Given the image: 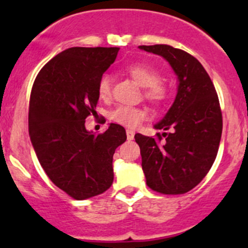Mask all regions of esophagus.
<instances>
[{"mask_svg": "<svg viewBox=\"0 0 248 248\" xmlns=\"http://www.w3.org/2000/svg\"><path fill=\"white\" fill-rule=\"evenodd\" d=\"M126 134H127V139H128V140H133L134 139V132L132 131V129H127Z\"/></svg>", "mask_w": 248, "mask_h": 248, "instance_id": "1", "label": "esophagus"}]
</instances>
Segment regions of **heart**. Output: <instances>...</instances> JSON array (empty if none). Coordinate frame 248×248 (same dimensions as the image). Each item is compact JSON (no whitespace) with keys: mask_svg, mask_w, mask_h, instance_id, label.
Instances as JSON below:
<instances>
[{"mask_svg":"<svg viewBox=\"0 0 248 248\" xmlns=\"http://www.w3.org/2000/svg\"><path fill=\"white\" fill-rule=\"evenodd\" d=\"M127 73L131 76L132 79L144 87L145 98L155 104H159L168 96L167 86L158 80V74L150 67L144 64H133L127 68ZM98 96L101 98H108L111 93V78L108 74L103 76L98 81ZM111 119L120 124L126 127H137L142 120L146 117V112L144 109L136 108V107H117L111 112Z\"/></svg>","mask_w":248,"mask_h":248,"instance_id":"obj_1","label":"heart"}]
</instances>
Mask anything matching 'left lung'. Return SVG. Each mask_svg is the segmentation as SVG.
Listing matches in <instances>:
<instances>
[{
	"label": "left lung",
	"instance_id": "left-lung-1",
	"mask_svg": "<svg viewBox=\"0 0 248 248\" xmlns=\"http://www.w3.org/2000/svg\"><path fill=\"white\" fill-rule=\"evenodd\" d=\"M140 50L163 57L177 78L174 103L154 126L164 131L163 145L137 133L146 184L163 194H182L202 181L216 159L222 136L218 97L201 62L170 46H140ZM166 130L170 132L167 134Z\"/></svg>",
	"mask_w": 248,
	"mask_h": 248
}]
</instances>
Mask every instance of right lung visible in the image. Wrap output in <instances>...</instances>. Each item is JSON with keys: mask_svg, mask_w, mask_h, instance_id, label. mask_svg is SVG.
<instances>
[{"mask_svg": "<svg viewBox=\"0 0 248 248\" xmlns=\"http://www.w3.org/2000/svg\"><path fill=\"white\" fill-rule=\"evenodd\" d=\"M117 52L119 47H69L47 62L32 87V146L49 179L77 201L111 186L112 156L127 139L120 124H110L98 136L85 127V119L97 114L98 81Z\"/></svg>", "mask_w": 248, "mask_h": 248, "instance_id": "1", "label": "right lung"}]
</instances>
